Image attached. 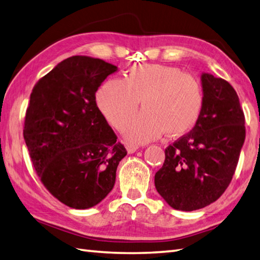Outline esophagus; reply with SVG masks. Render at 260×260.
Listing matches in <instances>:
<instances>
[{
    "mask_svg": "<svg viewBox=\"0 0 260 260\" xmlns=\"http://www.w3.org/2000/svg\"><path fill=\"white\" fill-rule=\"evenodd\" d=\"M125 149H126V151H128V153H134L137 151L138 149H139V147H138L137 145H134V143H126Z\"/></svg>",
    "mask_w": 260,
    "mask_h": 260,
    "instance_id": "esophagus-1",
    "label": "esophagus"
}]
</instances>
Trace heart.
Here are the masks:
<instances>
[{"label": "heart", "mask_w": 260, "mask_h": 260, "mask_svg": "<svg viewBox=\"0 0 260 260\" xmlns=\"http://www.w3.org/2000/svg\"><path fill=\"white\" fill-rule=\"evenodd\" d=\"M142 100L143 112L124 131L126 139L143 143L166 131L171 137L186 134L203 110L199 81L180 69L162 64H138L124 79H109L96 91L95 101L103 117L117 130L134 118Z\"/></svg>", "instance_id": "obj_1"}]
</instances>
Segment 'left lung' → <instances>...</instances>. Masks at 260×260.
Segmentation results:
<instances>
[{"mask_svg":"<svg viewBox=\"0 0 260 260\" xmlns=\"http://www.w3.org/2000/svg\"><path fill=\"white\" fill-rule=\"evenodd\" d=\"M203 110L193 129L165 150L155 189L170 207L192 211L212 204L229 186L245 142V115L226 80L201 74Z\"/></svg>","mask_w":260,"mask_h":260,"instance_id":"obj_1","label":"left lung"}]
</instances>
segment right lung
Listing matches in <instances>:
<instances>
[{
    "instance_id": "add662e5",
    "label": "right lung",
    "mask_w": 260,
    "mask_h": 260,
    "mask_svg": "<svg viewBox=\"0 0 260 260\" xmlns=\"http://www.w3.org/2000/svg\"><path fill=\"white\" fill-rule=\"evenodd\" d=\"M115 71L101 59L74 55L40 79L30 96L23 136L32 164L45 188L74 209L107 197L126 155L95 102Z\"/></svg>"
}]
</instances>
